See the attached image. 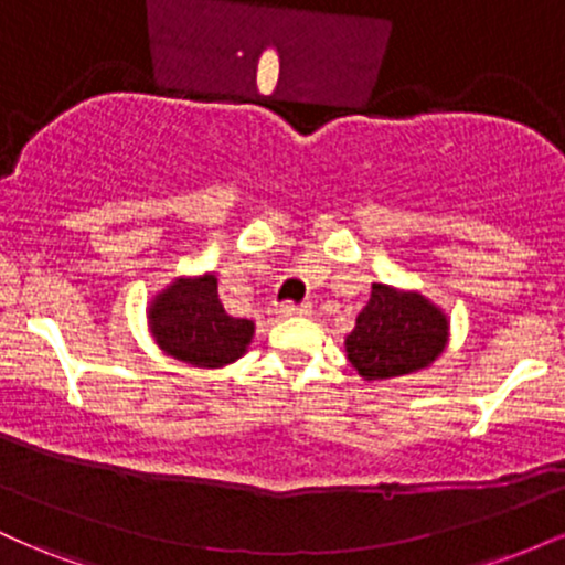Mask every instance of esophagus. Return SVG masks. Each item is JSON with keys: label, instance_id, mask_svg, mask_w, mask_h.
Returning a JSON list of instances; mask_svg holds the SVG:
<instances>
[{"label": "esophagus", "instance_id": "obj_1", "mask_svg": "<svg viewBox=\"0 0 565 565\" xmlns=\"http://www.w3.org/2000/svg\"><path fill=\"white\" fill-rule=\"evenodd\" d=\"M308 310H310V305H291V302H287V305H281L278 316H281V319H295V316H308Z\"/></svg>", "mask_w": 565, "mask_h": 565}]
</instances>
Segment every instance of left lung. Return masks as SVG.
I'll list each match as a JSON object with an SVG mask.
<instances>
[{
    "instance_id": "8db88e82",
    "label": "left lung",
    "mask_w": 565,
    "mask_h": 565,
    "mask_svg": "<svg viewBox=\"0 0 565 565\" xmlns=\"http://www.w3.org/2000/svg\"><path fill=\"white\" fill-rule=\"evenodd\" d=\"M449 334V316L423 291L372 284L369 302L345 337V355L366 382L406 377L438 361Z\"/></svg>"
}]
</instances>
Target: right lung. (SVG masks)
Here are the masks:
<instances>
[{
    "label": "right lung",
    "mask_w": 565,
    "mask_h": 565,
    "mask_svg": "<svg viewBox=\"0 0 565 565\" xmlns=\"http://www.w3.org/2000/svg\"><path fill=\"white\" fill-rule=\"evenodd\" d=\"M148 329L164 355L199 369H223L249 350L255 321L233 319L217 295V276H174L146 308Z\"/></svg>",
    "instance_id": "add662e5"
}]
</instances>
